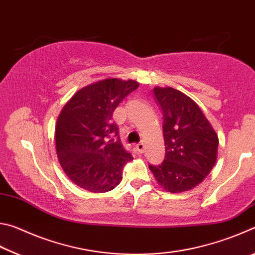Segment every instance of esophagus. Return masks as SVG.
Instances as JSON below:
<instances>
[{"mask_svg":"<svg viewBox=\"0 0 255 255\" xmlns=\"http://www.w3.org/2000/svg\"><path fill=\"white\" fill-rule=\"evenodd\" d=\"M145 145H144V143H138L137 145H136V149H137V152L138 153H144L145 152Z\"/></svg>","mask_w":255,"mask_h":255,"instance_id":"1","label":"esophagus"}]
</instances>
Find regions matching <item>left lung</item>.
Here are the masks:
<instances>
[{"label":"left lung","instance_id":"1","mask_svg":"<svg viewBox=\"0 0 255 255\" xmlns=\"http://www.w3.org/2000/svg\"><path fill=\"white\" fill-rule=\"evenodd\" d=\"M154 99L163 112L165 157L148 164L159 185L176 193L195 188L213 170L218 136L197 103L173 88H155Z\"/></svg>","mask_w":255,"mask_h":255}]
</instances>
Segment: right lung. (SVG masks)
I'll use <instances>...</instances> for the list:
<instances>
[{
  "label": "right lung",
  "instance_id": "obj_1",
  "mask_svg": "<svg viewBox=\"0 0 255 255\" xmlns=\"http://www.w3.org/2000/svg\"><path fill=\"white\" fill-rule=\"evenodd\" d=\"M138 86L131 80L107 79L80 90L63 108L56 150L64 172L80 188L101 193L119 184L132 155L120 141L112 114Z\"/></svg>",
  "mask_w": 255,
  "mask_h": 255
}]
</instances>
